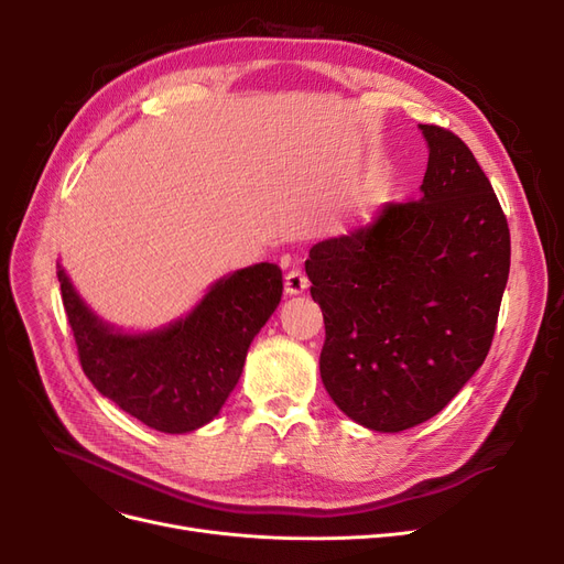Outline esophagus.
<instances>
[{
    "mask_svg": "<svg viewBox=\"0 0 564 564\" xmlns=\"http://www.w3.org/2000/svg\"><path fill=\"white\" fill-rule=\"evenodd\" d=\"M283 285H285V292L288 294H302L306 288H308V279L306 274L300 270V267H292V270L285 274L283 279Z\"/></svg>",
    "mask_w": 564,
    "mask_h": 564,
    "instance_id": "obj_1",
    "label": "esophagus"
}]
</instances>
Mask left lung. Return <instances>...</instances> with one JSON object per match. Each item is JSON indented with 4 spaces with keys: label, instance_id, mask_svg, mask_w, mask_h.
Returning <instances> with one entry per match:
<instances>
[{
    "label": "left lung",
    "instance_id": "8db88e82",
    "mask_svg": "<svg viewBox=\"0 0 564 564\" xmlns=\"http://www.w3.org/2000/svg\"><path fill=\"white\" fill-rule=\"evenodd\" d=\"M430 145L421 198L317 242L306 260L324 317L319 375L377 432L430 421L487 359L510 274V228L489 177L451 130Z\"/></svg>",
    "mask_w": 564,
    "mask_h": 564
}]
</instances>
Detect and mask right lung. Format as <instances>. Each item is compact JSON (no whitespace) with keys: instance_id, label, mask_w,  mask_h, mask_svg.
<instances>
[{"instance_id":"obj_1","label":"right lung","mask_w":564,"mask_h":564,"mask_svg":"<svg viewBox=\"0 0 564 564\" xmlns=\"http://www.w3.org/2000/svg\"><path fill=\"white\" fill-rule=\"evenodd\" d=\"M56 276L84 375L130 416L166 434L217 416L283 294L279 267L260 262L217 281L187 317L130 336L88 311L62 267Z\"/></svg>"}]
</instances>
